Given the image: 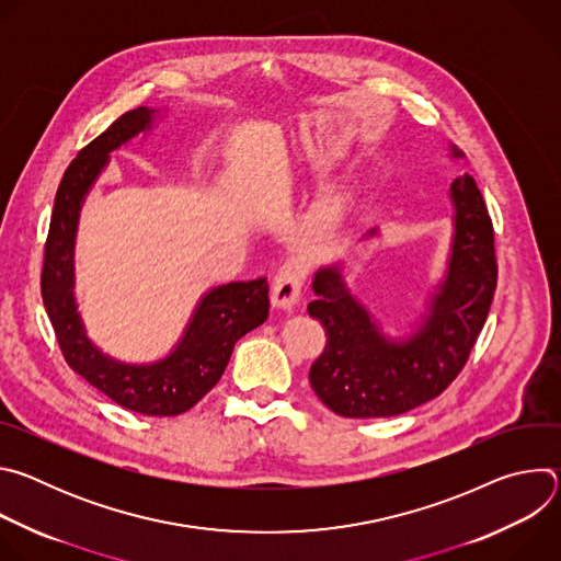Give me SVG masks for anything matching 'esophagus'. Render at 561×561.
<instances>
[{"label": "esophagus", "instance_id": "obj_1", "mask_svg": "<svg viewBox=\"0 0 561 561\" xmlns=\"http://www.w3.org/2000/svg\"><path fill=\"white\" fill-rule=\"evenodd\" d=\"M301 295V275L297 271H282L271 290V304L282 310H293Z\"/></svg>", "mask_w": 561, "mask_h": 561}]
</instances>
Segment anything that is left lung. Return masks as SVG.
<instances>
[{
	"label": "left lung",
	"instance_id": "8db88e82",
	"mask_svg": "<svg viewBox=\"0 0 561 561\" xmlns=\"http://www.w3.org/2000/svg\"><path fill=\"white\" fill-rule=\"evenodd\" d=\"M450 157L461 159L463 152L450 146ZM448 195L453 237L446 271L409 335L390 337L381 331L351 293L342 262L317 268V299L308 304V314L322 322L327 346L308 377L333 413L394 417L431 402L459 375L482 333L497 286L493 224L468 173L450 184ZM377 234L370 228L364 239Z\"/></svg>",
	"mask_w": 561,
	"mask_h": 561
}]
</instances>
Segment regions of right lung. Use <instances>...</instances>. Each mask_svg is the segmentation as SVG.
<instances>
[{
  "label": "right lung",
  "instance_id": "1",
  "mask_svg": "<svg viewBox=\"0 0 561 561\" xmlns=\"http://www.w3.org/2000/svg\"><path fill=\"white\" fill-rule=\"evenodd\" d=\"M159 108H135L111 124L72 159L57 188L44 249L42 297L68 366L115 404L152 417H173L193 409L219 381L234 342L266 322L268 282H230L197 301L182 340L157 362L130 364L106 355L87 335L75 299V237L79 213L111 152L150 133Z\"/></svg>",
  "mask_w": 561,
  "mask_h": 561
}]
</instances>
